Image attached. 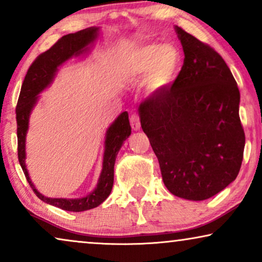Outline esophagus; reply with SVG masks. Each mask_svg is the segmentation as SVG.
<instances>
[{
  "mask_svg": "<svg viewBox=\"0 0 262 262\" xmlns=\"http://www.w3.org/2000/svg\"><path fill=\"white\" fill-rule=\"evenodd\" d=\"M130 124L134 131H138L141 128V120H139L138 114H132L130 118Z\"/></svg>",
  "mask_w": 262,
  "mask_h": 262,
  "instance_id": "34e87169",
  "label": "esophagus"
}]
</instances>
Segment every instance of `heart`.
I'll list each match as a JSON object with an SVG mask.
<instances>
[{
    "instance_id": "b5f03b06",
    "label": "heart",
    "mask_w": 262,
    "mask_h": 262,
    "mask_svg": "<svg viewBox=\"0 0 262 262\" xmlns=\"http://www.w3.org/2000/svg\"><path fill=\"white\" fill-rule=\"evenodd\" d=\"M180 53L170 44H148L135 49L121 64V74L131 80L146 77V93L155 96L166 91L177 77Z\"/></svg>"
}]
</instances>
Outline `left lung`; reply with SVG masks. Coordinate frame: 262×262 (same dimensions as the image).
<instances>
[{"label":"left lung","instance_id":"obj_1","mask_svg":"<svg viewBox=\"0 0 262 262\" xmlns=\"http://www.w3.org/2000/svg\"><path fill=\"white\" fill-rule=\"evenodd\" d=\"M175 32L184 66L169 91L146 99L138 114L168 191L198 202L223 191L241 168L239 91L212 48L181 27Z\"/></svg>","mask_w":262,"mask_h":262}]
</instances>
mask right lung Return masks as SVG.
<instances>
[{
  "instance_id": "obj_1",
  "label": "right lung",
  "mask_w": 262,
  "mask_h": 262,
  "mask_svg": "<svg viewBox=\"0 0 262 262\" xmlns=\"http://www.w3.org/2000/svg\"><path fill=\"white\" fill-rule=\"evenodd\" d=\"M100 34L99 27H89L76 33L64 35L51 49L41 53L32 63L25 76L20 96L16 105L17 123V156L25 177L35 194L44 203L59 207L66 211L81 212L99 206L111 194L114 180V163L118 152L124 142L131 135V126L127 112L120 113L110 125L105 135V150H103L102 170L98 185L87 195L82 198H49L42 195L32 182L26 167V135L30 125V117L39 100V94L50 87L55 80L60 66L73 57H80L91 51L93 42Z\"/></svg>"
}]
</instances>
